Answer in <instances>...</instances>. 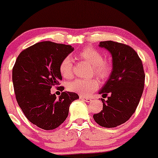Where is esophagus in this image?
Segmentation results:
<instances>
[{"instance_id": "1", "label": "esophagus", "mask_w": 158, "mask_h": 158, "mask_svg": "<svg viewBox=\"0 0 158 158\" xmlns=\"http://www.w3.org/2000/svg\"><path fill=\"white\" fill-rule=\"evenodd\" d=\"M80 99L81 100H84V101L87 102V103H89V102L92 101V99L88 97V96H80Z\"/></svg>"}]
</instances>
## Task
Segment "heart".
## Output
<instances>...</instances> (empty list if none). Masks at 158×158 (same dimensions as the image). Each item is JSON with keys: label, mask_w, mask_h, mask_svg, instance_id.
Masks as SVG:
<instances>
[{"label": "heart", "mask_w": 158, "mask_h": 158, "mask_svg": "<svg viewBox=\"0 0 158 158\" xmlns=\"http://www.w3.org/2000/svg\"><path fill=\"white\" fill-rule=\"evenodd\" d=\"M77 58L92 65V73L102 80L107 78L111 74L112 69L111 63L104 61L103 54L98 50L90 47H85L78 53ZM59 71L64 78H69L72 77L73 63L72 59L69 57H65L61 62ZM98 87L99 81L96 78L75 79L67 85L68 90L85 96L91 94Z\"/></svg>", "instance_id": "b5f03b06"}]
</instances>
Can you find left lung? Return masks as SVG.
<instances>
[{
  "label": "left lung",
  "instance_id": "1",
  "mask_svg": "<svg viewBox=\"0 0 158 158\" xmlns=\"http://www.w3.org/2000/svg\"><path fill=\"white\" fill-rule=\"evenodd\" d=\"M99 47L111 54L112 71L99 92L110 96L106 101L101 99L103 110L93 118L100 126L115 127L126 123L139 105L144 89V69L132 47L114 41L100 42Z\"/></svg>",
  "mask_w": 158,
  "mask_h": 158
}]
</instances>
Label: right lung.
Wrapping results in <instances>:
<instances>
[{
  "mask_svg": "<svg viewBox=\"0 0 158 158\" xmlns=\"http://www.w3.org/2000/svg\"><path fill=\"white\" fill-rule=\"evenodd\" d=\"M74 48L53 42L38 43L19 54L12 69L16 98L27 118L43 130H54L65 120L77 93L63 92L59 98L51 89L62 80L59 65ZM62 90L64 89L62 87Z\"/></svg>",
  "mask_w": 158,
  "mask_h": 158,
  "instance_id": "1",
  "label": "right lung"
}]
</instances>
